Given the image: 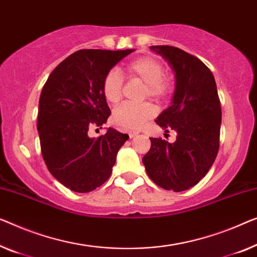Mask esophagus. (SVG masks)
<instances>
[{"label": "esophagus", "mask_w": 257, "mask_h": 257, "mask_svg": "<svg viewBox=\"0 0 257 257\" xmlns=\"http://www.w3.org/2000/svg\"><path fill=\"white\" fill-rule=\"evenodd\" d=\"M129 139H133V137H135L137 135V133H129Z\"/></svg>", "instance_id": "obj_1"}]
</instances>
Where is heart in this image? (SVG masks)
Listing matches in <instances>:
<instances>
[{
    "label": "heart",
    "instance_id": "1",
    "mask_svg": "<svg viewBox=\"0 0 257 257\" xmlns=\"http://www.w3.org/2000/svg\"><path fill=\"white\" fill-rule=\"evenodd\" d=\"M125 75L130 79H140L145 84L144 94L156 100H162L170 93L171 79L164 76L162 63L155 57L141 56L125 66ZM123 78L116 70H109L102 79V92L106 100L116 104L122 97ZM150 104H124L114 110L113 120L125 130H139L155 115Z\"/></svg>",
    "mask_w": 257,
    "mask_h": 257
}]
</instances>
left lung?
Instances as JSON below:
<instances>
[{
  "label": "left lung",
  "instance_id": "left-lung-1",
  "mask_svg": "<svg viewBox=\"0 0 257 257\" xmlns=\"http://www.w3.org/2000/svg\"><path fill=\"white\" fill-rule=\"evenodd\" d=\"M167 61L175 77L171 106L157 117V124L174 130L170 143L151 137V148L143 157L147 173L166 190L182 191L200 182L216 159L219 149L221 108L216 80L210 69L182 49L151 46Z\"/></svg>",
  "mask_w": 257,
  "mask_h": 257
}]
</instances>
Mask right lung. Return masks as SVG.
I'll return each instance as SVG.
<instances>
[{
    "label": "right lung",
    "mask_w": 257,
    "mask_h": 257,
    "mask_svg": "<svg viewBox=\"0 0 257 257\" xmlns=\"http://www.w3.org/2000/svg\"><path fill=\"white\" fill-rule=\"evenodd\" d=\"M134 51L80 49L52 71L41 91L37 129L43 158L53 177L76 193H89L107 181L129 139L113 128L98 139L87 132L110 115L102 92L105 75Z\"/></svg>",
    "instance_id": "right-lung-1"
}]
</instances>
